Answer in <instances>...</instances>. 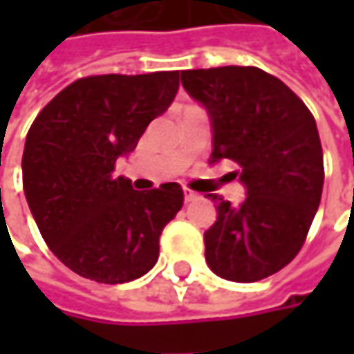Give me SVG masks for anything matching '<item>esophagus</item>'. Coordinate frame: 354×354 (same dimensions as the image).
<instances>
[{
	"label": "esophagus",
	"mask_w": 354,
	"mask_h": 354,
	"mask_svg": "<svg viewBox=\"0 0 354 354\" xmlns=\"http://www.w3.org/2000/svg\"><path fill=\"white\" fill-rule=\"evenodd\" d=\"M183 195H185V203H195V201H198V193H195V191H191V189H183Z\"/></svg>",
	"instance_id": "esophagus-1"
}]
</instances>
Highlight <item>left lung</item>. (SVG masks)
I'll list each match as a JSON object with an SVG mask.
<instances>
[{"label":"left lung","mask_w":354,"mask_h":354,"mask_svg":"<svg viewBox=\"0 0 354 354\" xmlns=\"http://www.w3.org/2000/svg\"><path fill=\"white\" fill-rule=\"evenodd\" d=\"M181 84L209 114L214 165H240L246 198L218 195L205 260L221 278L250 283L295 258L319 209L323 149L315 118L279 78L256 66L183 71Z\"/></svg>","instance_id":"left-lung-1"}]
</instances>
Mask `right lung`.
Wrapping results in <instances>:
<instances>
[{
  "label": "right lung",
  "mask_w": 354,
  "mask_h": 354,
  "mask_svg": "<svg viewBox=\"0 0 354 354\" xmlns=\"http://www.w3.org/2000/svg\"><path fill=\"white\" fill-rule=\"evenodd\" d=\"M177 90L179 71L88 76L35 118L21 161L25 198L50 252L78 276L126 283L156 266L159 236L183 207V189L133 191L114 165Z\"/></svg>",
  "instance_id": "1"
}]
</instances>
